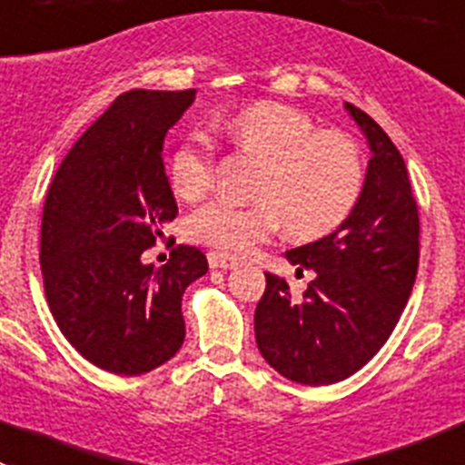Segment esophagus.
<instances>
[{
    "mask_svg": "<svg viewBox=\"0 0 465 465\" xmlns=\"http://www.w3.org/2000/svg\"><path fill=\"white\" fill-rule=\"evenodd\" d=\"M236 263H238L236 259L229 257V254L215 252V250H213V252H208V266H211V269H223V271H227V269H233Z\"/></svg>",
    "mask_w": 465,
    "mask_h": 465,
    "instance_id": "34e87169",
    "label": "esophagus"
}]
</instances>
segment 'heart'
Wrapping results in <instances>:
<instances>
[{
	"instance_id": "obj_1",
	"label": "heart",
	"mask_w": 465,
	"mask_h": 465,
	"mask_svg": "<svg viewBox=\"0 0 465 465\" xmlns=\"http://www.w3.org/2000/svg\"><path fill=\"white\" fill-rule=\"evenodd\" d=\"M233 143L262 164L250 206L215 199L190 213L185 232L223 254H245L280 227L303 241L341 227L363 187V157L347 134L320 129L305 113L257 104L227 124ZM213 150L187 136L169 160V181L181 199H196L213 183Z\"/></svg>"
}]
</instances>
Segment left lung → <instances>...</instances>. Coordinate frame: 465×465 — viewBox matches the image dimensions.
Returning <instances> with one entry per match:
<instances>
[{"mask_svg":"<svg viewBox=\"0 0 465 465\" xmlns=\"http://www.w3.org/2000/svg\"><path fill=\"white\" fill-rule=\"evenodd\" d=\"M371 148L357 206L329 236L287 250L299 273L312 271L303 299L266 273L254 311L262 357L299 384H333L378 354L410 299L420 263V213L399 148L361 108L345 104Z\"/></svg>","mask_w":465,"mask_h":465,"instance_id":"8db88e82","label":"left lung"}]
</instances>
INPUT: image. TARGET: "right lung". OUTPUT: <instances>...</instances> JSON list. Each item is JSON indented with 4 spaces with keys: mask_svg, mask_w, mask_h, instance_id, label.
I'll list each match as a JSON object with an SVG mask.
<instances>
[{
    "mask_svg": "<svg viewBox=\"0 0 465 465\" xmlns=\"http://www.w3.org/2000/svg\"><path fill=\"white\" fill-rule=\"evenodd\" d=\"M196 90L120 94L69 150L50 183L41 273L60 331L94 366L143 375L185 341L183 294L208 271L192 245L164 266L141 262L178 215L164 173V136Z\"/></svg>",
    "mask_w": 465,
    "mask_h": 465,
    "instance_id": "right-lung-1",
    "label": "right lung"
}]
</instances>
